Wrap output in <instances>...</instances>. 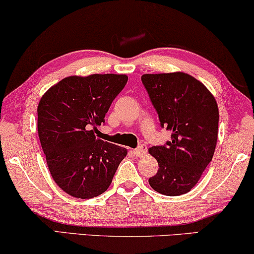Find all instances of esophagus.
I'll use <instances>...</instances> for the list:
<instances>
[{
	"mask_svg": "<svg viewBox=\"0 0 254 254\" xmlns=\"http://www.w3.org/2000/svg\"><path fill=\"white\" fill-rule=\"evenodd\" d=\"M134 154L136 155L137 157H143V156L147 154V147H145V145H140V147L135 149Z\"/></svg>",
	"mask_w": 254,
	"mask_h": 254,
	"instance_id": "obj_1",
	"label": "esophagus"
}]
</instances>
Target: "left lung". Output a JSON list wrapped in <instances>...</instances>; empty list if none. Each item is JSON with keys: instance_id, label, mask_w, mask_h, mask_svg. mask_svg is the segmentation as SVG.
Listing matches in <instances>:
<instances>
[{"instance_id": "8db88e82", "label": "left lung", "mask_w": 254, "mask_h": 254, "mask_svg": "<svg viewBox=\"0 0 254 254\" xmlns=\"http://www.w3.org/2000/svg\"><path fill=\"white\" fill-rule=\"evenodd\" d=\"M141 79L161 126L172 131L166 145L149 148L159 166L149 184L164 195H182L196 185L214 156L217 103L203 83L186 72L144 74Z\"/></svg>"}]
</instances>
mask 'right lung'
Instances as JSON below:
<instances>
[{
  "mask_svg": "<svg viewBox=\"0 0 254 254\" xmlns=\"http://www.w3.org/2000/svg\"><path fill=\"white\" fill-rule=\"evenodd\" d=\"M127 75L68 76L38 104V135L52 178L69 195L91 199L109 189L127 149L95 129L127 83Z\"/></svg>",
  "mask_w": 254,
  "mask_h": 254,
  "instance_id": "right-lung-1",
  "label": "right lung"
}]
</instances>
